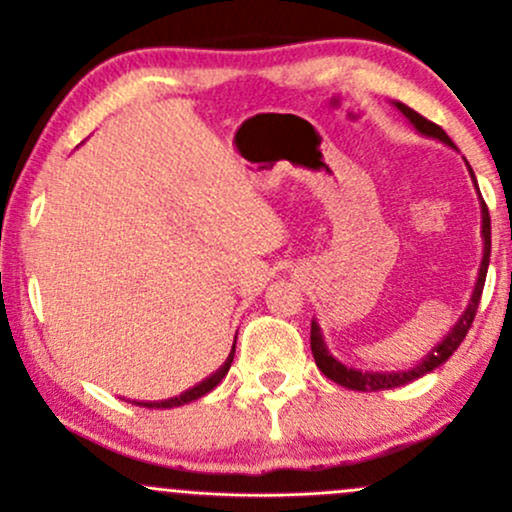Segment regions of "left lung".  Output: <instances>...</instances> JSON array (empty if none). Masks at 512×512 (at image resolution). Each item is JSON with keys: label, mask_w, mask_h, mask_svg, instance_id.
Listing matches in <instances>:
<instances>
[{"label": "left lung", "mask_w": 512, "mask_h": 512, "mask_svg": "<svg viewBox=\"0 0 512 512\" xmlns=\"http://www.w3.org/2000/svg\"><path fill=\"white\" fill-rule=\"evenodd\" d=\"M395 108L404 117H407L411 125H414L416 132H421V134H424V137L438 139V142L448 144V146H452V149H455L452 139L443 132V129L436 125V122L426 120L424 115H419V113H416V110H411L409 105H404V103H395ZM467 168H469V175H472L474 185H477V178H474V170H472V166H469V163H467ZM477 192H479V187H477ZM481 238H484V257H481L479 279H477V286H474V291H472V298H469V305H467V308H464V313L460 315V320L455 322V327H452V330L445 334L443 342H440L436 349H433L426 358H421V361L416 363L414 368L397 370V373H370V370H356V368H351V366H344L342 361H337V358H334L330 351H327V344H325V339H322L320 325H317V322L313 320V325H310V349H313L317 368H320L322 373H325L330 380H334V383H337V385L349 387V390L368 392V390H390V387L407 385V383H411V380H419L421 375H426V373H431V370H436L440 363L448 361V358L457 351V346L464 342V337H467L469 327H472L474 315H477V308H479V301H481V291H484L486 269H489V257H491V216H489V209H486L484 199H481Z\"/></svg>", "instance_id": "1"}]
</instances>
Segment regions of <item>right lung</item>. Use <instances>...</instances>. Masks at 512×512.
Here are the masks:
<instances>
[{"label":"right lung","mask_w":512,"mask_h":512,"mask_svg":"<svg viewBox=\"0 0 512 512\" xmlns=\"http://www.w3.org/2000/svg\"><path fill=\"white\" fill-rule=\"evenodd\" d=\"M233 356H236V342H233V349H231V354H228L226 363H223V366H221L219 370H216L214 375H209L207 380H202V383H199V385L190 387V390L182 392V395H178V397L161 399V402H137V399H134L132 404H139V407H149V409H170V407H180V404H190V402H195V399H199V397L207 395V392L214 390V387L219 385L223 378H226L228 368H231V363H233Z\"/></svg>","instance_id":"add662e5"}]
</instances>
